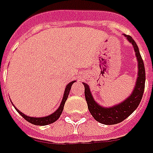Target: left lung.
<instances>
[{
    "label": "left lung",
    "mask_w": 153,
    "mask_h": 153,
    "mask_svg": "<svg viewBox=\"0 0 153 153\" xmlns=\"http://www.w3.org/2000/svg\"><path fill=\"white\" fill-rule=\"evenodd\" d=\"M124 35L127 38L128 42H130L132 45L134 46L138 63V79L136 81V85H135L134 92L132 93L129 97L125 100L123 102L115 105L113 107H109V108L102 107L93 100L88 85L87 83H83L85 99L88 103V107L90 113L97 121L104 125H115L125 120V119L137 109V107L141 102L143 92H144L146 74H145L143 60L142 59L138 47L134 40L129 35Z\"/></svg>",
    "instance_id": "left-lung-1"
}]
</instances>
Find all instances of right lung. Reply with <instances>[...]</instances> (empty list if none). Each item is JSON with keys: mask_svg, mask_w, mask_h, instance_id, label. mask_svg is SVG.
Here are the masks:
<instances>
[{"mask_svg": "<svg viewBox=\"0 0 153 153\" xmlns=\"http://www.w3.org/2000/svg\"><path fill=\"white\" fill-rule=\"evenodd\" d=\"M75 81H72V82H70L68 85L65 88V93H64V97H63V99H62V102L60 103V106H59V108L56 110V111H55L53 114H51V115H48V116H46V117H39V118H36V117H30V116H27V115H25L24 113H22L21 111H19L18 109H16V111H18L20 115H21L22 117H24V118L28 121L29 123H31L33 125H49V124H51V123H53L56 120H57L59 117L61 115V113L63 111L64 109V106H65V103L66 102L67 98H68V96H69V93H70V88H71V86H72V84L74 83Z\"/></svg>", "mask_w": 153, "mask_h": 153, "instance_id": "1", "label": "right lung"}]
</instances>
